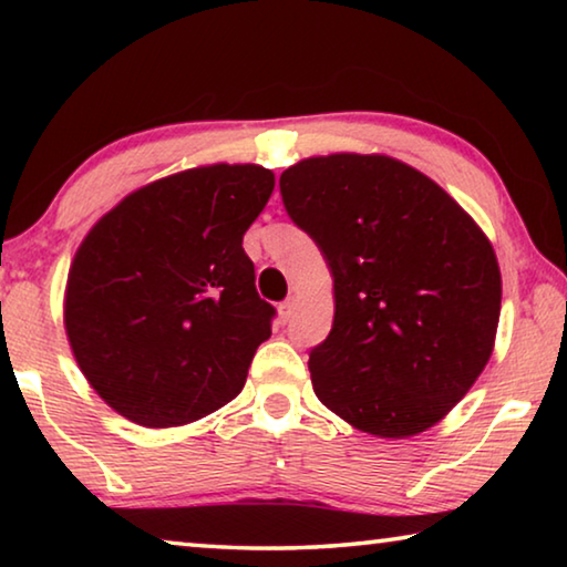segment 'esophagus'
Returning a JSON list of instances; mask_svg holds the SVG:
<instances>
[{
  "label": "esophagus",
  "instance_id": "34e87169",
  "mask_svg": "<svg viewBox=\"0 0 567 567\" xmlns=\"http://www.w3.org/2000/svg\"><path fill=\"white\" fill-rule=\"evenodd\" d=\"M295 310H297V300H295V297H290V300H285L280 305V318L287 322L295 315Z\"/></svg>",
  "mask_w": 567,
  "mask_h": 567
}]
</instances>
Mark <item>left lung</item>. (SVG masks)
Wrapping results in <instances>:
<instances>
[{"label": "left lung", "instance_id": "1", "mask_svg": "<svg viewBox=\"0 0 567 567\" xmlns=\"http://www.w3.org/2000/svg\"><path fill=\"white\" fill-rule=\"evenodd\" d=\"M280 192L332 272V330L307 362L315 395L378 437L433 427L493 354L503 282L491 239L443 187L385 155L302 159Z\"/></svg>", "mask_w": 567, "mask_h": 567}]
</instances>
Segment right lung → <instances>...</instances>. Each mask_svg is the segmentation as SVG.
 Returning <instances> with one entry per match:
<instances>
[{
    "mask_svg": "<svg viewBox=\"0 0 567 567\" xmlns=\"http://www.w3.org/2000/svg\"><path fill=\"white\" fill-rule=\"evenodd\" d=\"M275 175L185 169L132 192L90 229L64 292V328L97 395L137 425H187L245 388L275 307L243 249Z\"/></svg>",
    "mask_w": 567,
    "mask_h": 567,
    "instance_id": "right-lung-1",
    "label": "right lung"
}]
</instances>
